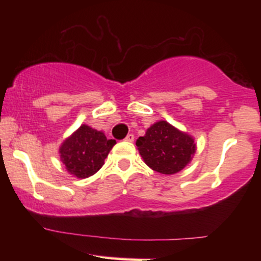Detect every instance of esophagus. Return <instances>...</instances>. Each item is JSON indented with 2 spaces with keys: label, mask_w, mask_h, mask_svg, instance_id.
<instances>
[{
  "label": "esophagus",
  "mask_w": 261,
  "mask_h": 261,
  "mask_svg": "<svg viewBox=\"0 0 261 261\" xmlns=\"http://www.w3.org/2000/svg\"><path fill=\"white\" fill-rule=\"evenodd\" d=\"M135 140V136L133 134H128L126 137H125V141H127V142H133V141Z\"/></svg>",
  "instance_id": "esophagus-1"
}]
</instances>
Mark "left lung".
<instances>
[{"instance_id": "obj_1", "label": "left lung", "mask_w": 261, "mask_h": 261, "mask_svg": "<svg viewBox=\"0 0 261 261\" xmlns=\"http://www.w3.org/2000/svg\"><path fill=\"white\" fill-rule=\"evenodd\" d=\"M136 146L145 163L162 174L180 172L195 153L193 137L167 121L152 125L145 136L137 139Z\"/></svg>"}]
</instances>
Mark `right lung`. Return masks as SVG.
<instances>
[{"instance_id":"add662e5","label":"right lung","mask_w":261,"mask_h":261,"mask_svg":"<svg viewBox=\"0 0 261 261\" xmlns=\"http://www.w3.org/2000/svg\"><path fill=\"white\" fill-rule=\"evenodd\" d=\"M115 143V140H107L100 131L82 125L60 147L61 161L70 174L88 178L101 168Z\"/></svg>"}]
</instances>
